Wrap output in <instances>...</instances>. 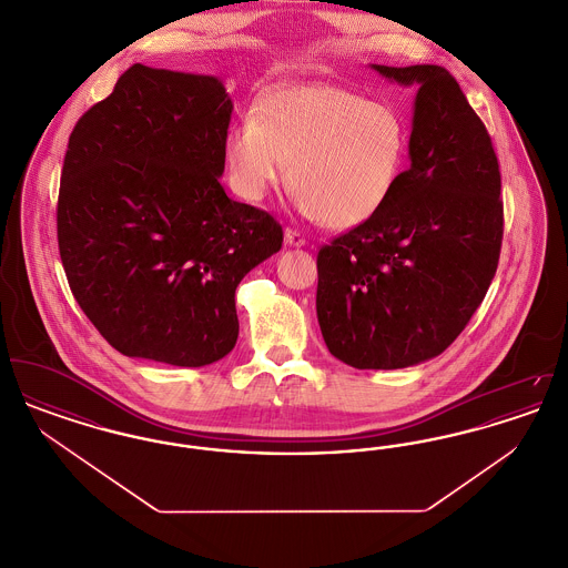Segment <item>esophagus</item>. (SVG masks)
<instances>
[{
    "label": "esophagus",
    "instance_id": "1",
    "mask_svg": "<svg viewBox=\"0 0 568 568\" xmlns=\"http://www.w3.org/2000/svg\"><path fill=\"white\" fill-rule=\"evenodd\" d=\"M285 244H287V246H304L306 241H304V236H302L300 232L287 227V230H285Z\"/></svg>",
    "mask_w": 568,
    "mask_h": 568
}]
</instances>
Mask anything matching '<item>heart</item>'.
<instances>
[{"label": "heart", "instance_id": "heart-1", "mask_svg": "<svg viewBox=\"0 0 568 568\" xmlns=\"http://www.w3.org/2000/svg\"><path fill=\"white\" fill-rule=\"evenodd\" d=\"M405 155L398 110L324 82L274 87L225 140L227 168L244 197L262 200L287 179L290 163L300 213L334 230L377 215Z\"/></svg>", "mask_w": 568, "mask_h": 568}]
</instances>
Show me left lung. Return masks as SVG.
Masks as SVG:
<instances>
[{"mask_svg":"<svg viewBox=\"0 0 568 568\" xmlns=\"http://www.w3.org/2000/svg\"><path fill=\"white\" fill-rule=\"evenodd\" d=\"M417 87L410 168L385 206L317 255V320L334 357L394 371L445 352L498 268L500 170L486 125L440 65H371Z\"/></svg>","mask_w":568,"mask_h":568,"instance_id":"8db88e82","label":"left lung"}]
</instances>
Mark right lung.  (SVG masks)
<instances>
[{"instance_id": "1", "label": "right lung", "mask_w": 568, "mask_h": 568, "mask_svg": "<svg viewBox=\"0 0 568 568\" xmlns=\"http://www.w3.org/2000/svg\"><path fill=\"white\" fill-rule=\"evenodd\" d=\"M232 100L215 77L134 63L70 134L57 241L82 313L128 357L200 368L239 338L236 287L283 244L221 187Z\"/></svg>"}]
</instances>
